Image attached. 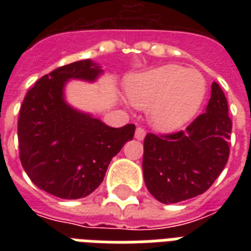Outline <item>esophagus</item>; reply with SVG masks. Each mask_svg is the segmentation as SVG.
I'll list each match as a JSON object with an SVG mask.
<instances>
[{
    "label": "esophagus",
    "instance_id": "obj_1",
    "mask_svg": "<svg viewBox=\"0 0 251 251\" xmlns=\"http://www.w3.org/2000/svg\"><path fill=\"white\" fill-rule=\"evenodd\" d=\"M146 137V130L143 127H137L135 130V138H137L138 141H143Z\"/></svg>",
    "mask_w": 251,
    "mask_h": 251
}]
</instances>
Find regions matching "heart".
<instances>
[{
  "label": "heart",
  "mask_w": 251,
  "mask_h": 251,
  "mask_svg": "<svg viewBox=\"0 0 251 251\" xmlns=\"http://www.w3.org/2000/svg\"><path fill=\"white\" fill-rule=\"evenodd\" d=\"M126 94L134 105L149 108V121L156 129H178L198 113L207 95V80L197 69L164 65L131 76Z\"/></svg>",
  "instance_id": "b5f03b06"
}]
</instances>
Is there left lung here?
<instances>
[{
  "label": "left lung",
  "mask_w": 251,
  "mask_h": 251,
  "mask_svg": "<svg viewBox=\"0 0 251 251\" xmlns=\"http://www.w3.org/2000/svg\"><path fill=\"white\" fill-rule=\"evenodd\" d=\"M230 131L226 95L214 82L206 113L195 118L186 130L146 135L142 167L150 193L164 204L203 194L228 161Z\"/></svg>",
  "instance_id": "obj_1"
}]
</instances>
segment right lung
I'll return each instance as SVG.
<instances>
[{"label": "right lung", "instance_id": "1", "mask_svg": "<svg viewBox=\"0 0 251 251\" xmlns=\"http://www.w3.org/2000/svg\"><path fill=\"white\" fill-rule=\"evenodd\" d=\"M100 65L82 60L41 76L27 92L19 112L22 165L39 189L62 199L90 195L102 182L112 157L135 131L133 124L110 127L66 101L69 80L94 83Z\"/></svg>", "mask_w": 251, "mask_h": 251}]
</instances>
